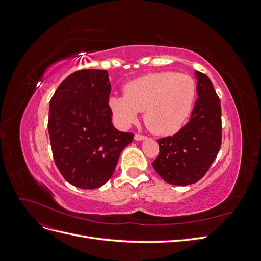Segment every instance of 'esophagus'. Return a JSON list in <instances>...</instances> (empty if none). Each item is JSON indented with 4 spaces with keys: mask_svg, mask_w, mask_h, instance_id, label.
<instances>
[{
    "mask_svg": "<svg viewBox=\"0 0 261 261\" xmlns=\"http://www.w3.org/2000/svg\"><path fill=\"white\" fill-rule=\"evenodd\" d=\"M135 140H137V141H141V140H145L147 137L146 136H144V135H140V134H135Z\"/></svg>",
    "mask_w": 261,
    "mask_h": 261,
    "instance_id": "34e87169",
    "label": "esophagus"
}]
</instances>
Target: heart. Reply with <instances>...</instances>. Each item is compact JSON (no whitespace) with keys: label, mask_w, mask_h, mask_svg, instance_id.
<instances>
[{"label":"heart","mask_w":261,"mask_h":261,"mask_svg":"<svg viewBox=\"0 0 261 261\" xmlns=\"http://www.w3.org/2000/svg\"><path fill=\"white\" fill-rule=\"evenodd\" d=\"M124 96H111L109 108L115 121L128 126L144 111L147 127L158 135L178 130L192 113L196 83L191 76L174 72H158L125 84Z\"/></svg>","instance_id":"heart-1"}]
</instances>
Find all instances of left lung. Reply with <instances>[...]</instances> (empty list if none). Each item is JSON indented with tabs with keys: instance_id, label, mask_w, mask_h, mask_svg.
Listing matches in <instances>:
<instances>
[{
	"instance_id": "8db88e82",
	"label": "left lung",
	"mask_w": 261,
	"mask_h": 261,
	"mask_svg": "<svg viewBox=\"0 0 261 261\" xmlns=\"http://www.w3.org/2000/svg\"><path fill=\"white\" fill-rule=\"evenodd\" d=\"M197 93L189 122L173 136L158 140L160 152L152 167L167 183L198 181L215 161L221 147V105L209 77L195 72Z\"/></svg>"
}]
</instances>
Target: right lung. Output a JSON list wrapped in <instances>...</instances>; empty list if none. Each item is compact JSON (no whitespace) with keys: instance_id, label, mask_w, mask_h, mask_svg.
Returning a JSON list of instances; mask_svg holds the SVG:
<instances>
[{"instance_id":"add662e5","label":"right lung","mask_w":261,"mask_h":261,"mask_svg":"<svg viewBox=\"0 0 261 261\" xmlns=\"http://www.w3.org/2000/svg\"><path fill=\"white\" fill-rule=\"evenodd\" d=\"M110 92L107 70L82 69L65 78L50 101L48 129L54 162L65 180L78 188L105 185L134 138L133 133L113 126Z\"/></svg>"}]
</instances>
